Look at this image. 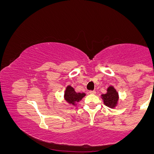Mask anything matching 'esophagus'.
<instances>
[{
  "label": "esophagus",
  "instance_id": "34e87169",
  "mask_svg": "<svg viewBox=\"0 0 154 154\" xmlns=\"http://www.w3.org/2000/svg\"><path fill=\"white\" fill-rule=\"evenodd\" d=\"M89 93L91 94H96V91H89Z\"/></svg>",
  "mask_w": 154,
  "mask_h": 154
}]
</instances>
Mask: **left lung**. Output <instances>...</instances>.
Returning a JSON list of instances; mask_svg holds the SVG:
<instances>
[{"instance_id":"obj_1","label":"left lung","mask_w":154,"mask_h":154,"mask_svg":"<svg viewBox=\"0 0 154 154\" xmlns=\"http://www.w3.org/2000/svg\"><path fill=\"white\" fill-rule=\"evenodd\" d=\"M102 98L104 100V103L107 107L114 108L116 105L119 100L118 93L116 92L113 86H109L107 88V93L102 95Z\"/></svg>"}]
</instances>
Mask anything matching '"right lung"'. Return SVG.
Wrapping results in <instances>:
<instances>
[{
    "instance_id": "right-lung-1",
    "label": "right lung",
    "mask_w": 154,
    "mask_h": 154,
    "mask_svg": "<svg viewBox=\"0 0 154 154\" xmlns=\"http://www.w3.org/2000/svg\"><path fill=\"white\" fill-rule=\"evenodd\" d=\"M84 96H85V94L76 93L74 88L70 86H68L66 88V92H65V99L68 103L72 104V105H75V103L81 100Z\"/></svg>"
}]
</instances>
